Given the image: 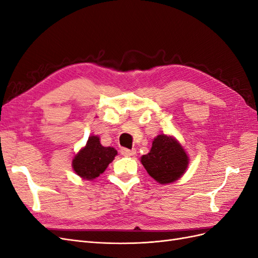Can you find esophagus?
<instances>
[{
	"label": "esophagus",
	"instance_id": "1",
	"mask_svg": "<svg viewBox=\"0 0 258 258\" xmlns=\"http://www.w3.org/2000/svg\"><path fill=\"white\" fill-rule=\"evenodd\" d=\"M120 153L122 156H134L136 154V150H128V148H121Z\"/></svg>",
	"mask_w": 258,
	"mask_h": 258
}]
</instances>
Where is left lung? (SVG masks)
Listing matches in <instances>:
<instances>
[{
  "label": "left lung",
  "mask_w": 258,
  "mask_h": 258,
  "mask_svg": "<svg viewBox=\"0 0 258 258\" xmlns=\"http://www.w3.org/2000/svg\"><path fill=\"white\" fill-rule=\"evenodd\" d=\"M141 163L156 182L166 185L182 177L189 157L174 137L161 134L153 140L151 151L142 156Z\"/></svg>",
  "instance_id": "left-lung-1"
}]
</instances>
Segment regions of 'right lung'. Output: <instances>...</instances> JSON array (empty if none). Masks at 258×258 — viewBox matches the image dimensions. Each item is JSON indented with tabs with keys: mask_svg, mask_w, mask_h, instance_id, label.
Listing matches in <instances>:
<instances>
[{
	"mask_svg": "<svg viewBox=\"0 0 258 258\" xmlns=\"http://www.w3.org/2000/svg\"><path fill=\"white\" fill-rule=\"evenodd\" d=\"M116 155L117 151L114 147H105L100 143L98 136H90L86 145L73 157L72 168L83 179L92 181L104 172Z\"/></svg>",
	"mask_w": 258,
	"mask_h": 258,
	"instance_id": "obj_1",
	"label": "right lung"
}]
</instances>
